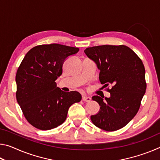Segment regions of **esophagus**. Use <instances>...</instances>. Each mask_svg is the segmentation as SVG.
Returning <instances> with one entry per match:
<instances>
[{"mask_svg":"<svg viewBox=\"0 0 160 160\" xmlns=\"http://www.w3.org/2000/svg\"><path fill=\"white\" fill-rule=\"evenodd\" d=\"M82 101L86 102H89L91 101V98L90 97H88L86 95H83L82 96Z\"/></svg>","mask_w":160,"mask_h":160,"instance_id":"obj_1","label":"esophagus"}]
</instances>
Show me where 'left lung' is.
<instances>
[{
  "instance_id": "8db88e82",
  "label": "left lung",
  "mask_w": 160,
  "mask_h": 160,
  "mask_svg": "<svg viewBox=\"0 0 160 160\" xmlns=\"http://www.w3.org/2000/svg\"><path fill=\"white\" fill-rule=\"evenodd\" d=\"M85 53L100 70L99 80L109 98L103 101L99 96L92 97L100 106L99 112L91 116L94 126L106 131L123 128L138 112L145 93L144 65L139 56L125 45H102L87 48Z\"/></svg>"
}]
</instances>
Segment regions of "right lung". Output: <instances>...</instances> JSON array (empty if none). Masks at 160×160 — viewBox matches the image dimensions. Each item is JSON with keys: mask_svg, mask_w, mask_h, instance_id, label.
<instances>
[{"mask_svg": "<svg viewBox=\"0 0 160 160\" xmlns=\"http://www.w3.org/2000/svg\"><path fill=\"white\" fill-rule=\"evenodd\" d=\"M79 48L51 44L29 50L16 73V99L27 121L42 131L61 125L66 121L69 107L80 102L76 91H62L55 80L63 72L64 61L78 52Z\"/></svg>", "mask_w": 160, "mask_h": 160, "instance_id": "add662e5", "label": "right lung"}]
</instances>
